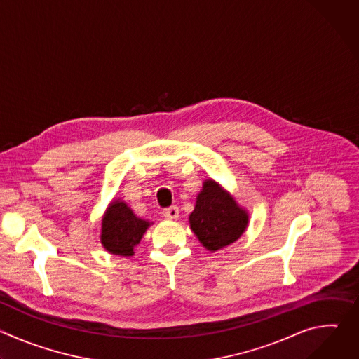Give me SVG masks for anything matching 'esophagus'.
Masks as SVG:
<instances>
[{
    "mask_svg": "<svg viewBox=\"0 0 359 359\" xmlns=\"http://www.w3.org/2000/svg\"><path fill=\"white\" fill-rule=\"evenodd\" d=\"M163 217L169 219V220H176L179 217V209L176 206H172V208H168L163 210Z\"/></svg>",
    "mask_w": 359,
    "mask_h": 359,
    "instance_id": "esophagus-1",
    "label": "esophagus"
}]
</instances>
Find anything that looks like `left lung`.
<instances>
[{
    "label": "left lung",
    "mask_w": 359,
    "mask_h": 359,
    "mask_svg": "<svg viewBox=\"0 0 359 359\" xmlns=\"http://www.w3.org/2000/svg\"><path fill=\"white\" fill-rule=\"evenodd\" d=\"M190 229L209 251H217L241 237L248 224L247 212L217 182L204 180L189 216Z\"/></svg>",
    "instance_id": "8db88e82"
}]
</instances>
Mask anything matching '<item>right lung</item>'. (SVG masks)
Segmentation results:
<instances>
[{
  "label": "right lung",
  "mask_w": 359,
  "mask_h": 359,
  "mask_svg": "<svg viewBox=\"0 0 359 359\" xmlns=\"http://www.w3.org/2000/svg\"><path fill=\"white\" fill-rule=\"evenodd\" d=\"M150 224L136 217L125 201L116 198L102 217L100 243L111 254L130 257Z\"/></svg>",
  "instance_id": "obj_1"
}]
</instances>
